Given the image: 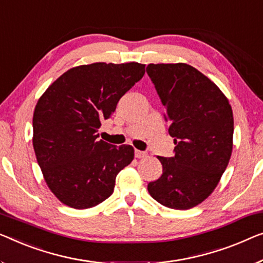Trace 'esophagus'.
Returning <instances> with one entry per match:
<instances>
[{"label": "esophagus", "instance_id": "34e87169", "mask_svg": "<svg viewBox=\"0 0 263 263\" xmlns=\"http://www.w3.org/2000/svg\"><path fill=\"white\" fill-rule=\"evenodd\" d=\"M135 156L137 157V158H144V157L146 156V152H144V151H139V150H136V151H135Z\"/></svg>", "mask_w": 263, "mask_h": 263}]
</instances>
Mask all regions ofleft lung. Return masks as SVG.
Masks as SVG:
<instances>
[{"mask_svg": "<svg viewBox=\"0 0 263 263\" xmlns=\"http://www.w3.org/2000/svg\"><path fill=\"white\" fill-rule=\"evenodd\" d=\"M146 73L165 106L175 156L159 157L163 174L147 185L157 202L186 210L217 186L233 151L234 117L215 82L193 66L150 64Z\"/></svg>", "mask_w": 263, "mask_h": 263, "instance_id": "1", "label": "left lung"}]
</instances>
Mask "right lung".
I'll return each mask as SVG.
<instances>
[{
	"instance_id": "1",
	"label": "right lung",
	"mask_w": 263,
	"mask_h": 263,
	"mask_svg": "<svg viewBox=\"0 0 263 263\" xmlns=\"http://www.w3.org/2000/svg\"><path fill=\"white\" fill-rule=\"evenodd\" d=\"M144 73L145 65L138 62L81 65L59 77L37 100L35 156L61 203L87 209L113 194L117 175L132 162L135 150L98 139L97 132Z\"/></svg>"
}]
</instances>
